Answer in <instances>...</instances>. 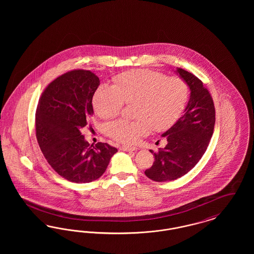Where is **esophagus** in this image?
Returning <instances> with one entry per match:
<instances>
[{
	"mask_svg": "<svg viewBox=\"0 0 254 254\" xmlns=\"http://www.w3.org/2000/svg\"><path fill=\"white\" fill-rule=\"evenodd\" d=\"M120 149L124 150V151H135L137 148L134 146H127V145H122L120 146Z\"/></svg>",
	"mask_w": 254,
	"mask_h": 254,
	"instance_id": "34e87169",
	"label": "esophagus"
}]
</instances>
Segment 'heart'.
I'll use <instances>...</instances> for the list:
<instances>
[{
	"label": "heart",
	"mask_w": 254,
	"mask_h": 254,
	"mask_svg": "<svg viewBox=\"0 0 254 254\" xmlns=\"http://www.w3.org/2000/svg\"><path fill=\"white\" fill-rule=\"evenodd\" d=\"M115 85H101L93 95L97 115L109 119L121 112L125 106L134 104L136 120L119 119L108 126L111 138L133 144L153 130L164 131L181 116L189 99V85L178 77L137 69L122 73L114 79Z\"/></svg>",
	"instance_id": "obj_1"
}]
</instances>
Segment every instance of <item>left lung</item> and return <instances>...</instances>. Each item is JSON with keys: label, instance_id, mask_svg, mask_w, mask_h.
Wrapping results in <instances>:
<instances>
[{"label": "left lung", "instance_id": "obj_1", "mask_svg": "<svg viewBox=\"0 0 254 254\" xmlns=\"http://www.w3.org/2000/svg\"><path fill=\"white\" fill-rule=\"evenodd\" d=\"M177 72L190 86V98L185 113L163 134L168 144L154 155L153 165L145 174L151 180H176L193 169L204 155L215 125V108L209 91L192 73L183 68Z\"/></svg>", "mask_w": 254, "mask_h": 254}]
</instances>
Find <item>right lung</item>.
Instances as JSON below:
<instances>
[{
	"instance_id": "obj_1",
	"label": "right lung",
	"mask_w": 254,
	"mask_h": 254,
	"mask_svg": "<svg viewBox=\"0 0 254 254\" xmlns=\"http://www.w3.org/2000/svg\"><path fill=\"white\" fill-rule=\"evenodd\" d=\"M99 85L90 70L73 69L53 80L39 99L38 144L51 168L68 181H95L117 152L107 143L89 145L81 133L93 114L92 97Z\"/></svg>"
}]
</instances>
